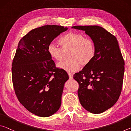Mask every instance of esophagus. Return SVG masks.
I'll return each instance as SVG.
<instances>
[{"instance_id": "esophagus-1", "label": "esophagus", "mask_w": 131, "mask_h": 131, "mask_svg": "<svg viewBox=\"0 0 131 131\" xmlns=\"http://www.w3.org/2000/svg\"><path fill=\"white\" fill-rule=\"evenodd\" d=\"M68 75H69V79H73V74L71 73H68Z\"/></svg>"}]
</instances>
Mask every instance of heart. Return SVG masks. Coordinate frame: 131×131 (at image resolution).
<instances>
[{"instance_id": "heart-1", "label": "heart", "mask_w": 131, "mask_h": 131, "mask_svg": "<svg viewBox=\"0 0 131 131\" xmlns=\"http://www.w3.org/2000/svg\"><path fill=\"white\" fill-rule=\"evenodd\" d=\"M61 48L55 44L50 43L47 52L54 60L61 62L65 54H69L70 60L59 63L58 67L67 72H74L80 66H85L91 62L96 55V46L92 40L85 39L83 34L70 32L63 35L59 40Z\"/></svg>"}]
</instances>
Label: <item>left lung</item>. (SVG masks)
Returning <instances> with one entry per match:
<instances>
[{
  "instance_id": "left-lung-1",
  "label": "left lung",
  "mask_w": 131,
  "mask_h": 131,
  "mask_svg": "<svg viewBox=\"0 0 131 131\" xmlns=\"http://www.w3.org/2000/svg\"><path fill=\"white\" fill-rule=\"evenodd\" d=\"M72 28L85 31L96 46L94 59L73 78L79 83L77 94L81 106L92 113H101L116 103L121 92L125 63L118 41L101 26Z\"/></svg>"
}]
</instances>
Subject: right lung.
I'll use <instances>...</instances> for the list:
<instances>
[{
	"instance_id": "add662e5",
	"label": "right lung",
	"mask_w": 131,
	"mask_h": 131,
	"mask_svg": "<svg viewBox=\"0 0 131 131\" xmlns=\"http://www.w3.org/2000/svg\"><path fill=\"white\" fill-rule=\"evenodd\" d=\"M67 29L62 26L44 25L30 30L18 43L12 62L13 87L19 102L36 116H51L61 106L69 76L62 69L56 68L47 48Z\"/></svg>"
}]
</instances>
